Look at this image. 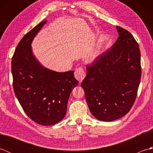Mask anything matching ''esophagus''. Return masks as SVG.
I'll return each instance as SVG.
<instances>
[{
	"instance_id": "1",
	"label": "esophagus",
	"mask_w": 153,
	"mask_h": 153,
	"mask_svg": "<svg viewBox=\"0 0 153 153\" xmlns=\"http://www.w3.org/2000/svg\"><path fill=\"white\" fill-rule=\"evenodd\" d=\"M85 75L86 74H85V71L83 70V68L82 67L77 68H76V70H75V72H74L75 77L79 81V83L82 82L84 78H85Z\"/></svg>"
}]
</instances>
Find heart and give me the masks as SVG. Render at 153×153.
Here are the masks:
<instances>
[{
	"instance_id": "obj_1",
	"label": "heart",
	"mask_w": 153,
	"mask_h": 153,
	"mask_svg": "<svg viewBox=\"0 0 153 153\" xmlns=\"http://www.w3.org/2000/svg\"><path fill=\"white\" fill-rule=\"evenodd\" d=\"M97 54H98V52H96V53H94L93 54V56H92V57H93V58H95L97 56Z\"/></svg>"
}]
</instances>
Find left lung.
I'll return each instance as SVG.
<instances>
[{"mask_svg": "<svg viewBox=\"0 0 153 153\" xmlns=\"http://www.w3.org/2000/svg\"><path fill=\"white\" fill-rule=\"evenodd\" d=\"M119 37L90 65L81 83L89 108L99 120L125 116L134 105L141 81V53L134 36L116 26Z\"/></svg>", "mask_w": 153, "mask_h": 153, "instance_id": "8db88e82", "label": "left lung"}]
</instances>
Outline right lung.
Here are the masks:
<instances>
[{
	"label": "right lung",
	"instance_id": "obj_1",
	"mask_svg": "<svg viewBox=\"0 0 153 153\" xmlns=\"http://www.w3.org/2000/svg\"><path fill=\"white\" fill-rule=\"evenodd\" d=\"M46 23H39L19 41L12 57V74L15 95L25 114L39 124L52 126L64 118L70 93L79 82L74 71L48 70L33 56L31 42Z\"/></svg>",
	"mask_w": 153,
	"mask_h": 153
}]
</instances>
